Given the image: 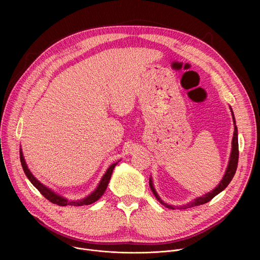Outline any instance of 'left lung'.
<instances>
[{
    "mask_svg": "<svg viewBox=\"0 0 260 260\" xmlns=\"http://www.w3.org/2000/svg\"><path fill=\"white\" fill-rule=\"evenodd\" d=\"M232 109V108H231ZM232 115H233V119H234V123H235V132H234V138H233V148H232V154H231V158H230V162H229V166H228V169H226V172H225V175L223 177V179L221 180V182L219 183L218 186L213 189L211 192L201 197V198H198L196 199L194 201L190 202L189 204L187 205H184V206H180L179 209H187V208H192L194 206H200V205H204L208 202H210L214 197H216L218 193H220L222 190H224L228 185L231 183V181L233 180L235 174H236V171H237V168H238V161H239V142H238V127L236 125V120H235V116H234V112L232 110ZM149 185H150V188L153 192V194L155 196L156 200H158L162 205H165L166 207L168 208H171V209H175L173 206H169L167 204H165L160 198L158 197V194L156 193L154 187H153V184H152V181L151 179L149 180Z\"/></svg>",
    "mask_w": 260,
    "mask_h": 260,
    "instance_id": "8db88e82",
    "label": "left lung"
}]
</instances>
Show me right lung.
<instances>
[{
    "label": "right lung",
    "mask_w": 260,
    "mask_h": 260,
    "mask_svg": "<svg viewBox=\"0 0 260 260\" xmlns=\"http://www.w3.org/2000/svg\"><path fill=\"white\" fill-rule=\"evenodd\" d=\"M20 162H21L22 169H23L27 179L30 181V183L34 185V186L40 191V193L44 198H46L49 202H51L52 204H55V205H58V206H61V207H63V206H76V207H79V206H83V205H90V204L96 202L104 194V192L106 191L107 186H108V183H109L110 178H111V175H112V172H113L115 166L117 165V162H116V164H113L112 166H110V168L107 170V172L105 173L104 177L102 178V180H101V182L99 184V186L96 187V189L91 194H89L87 198H85L83 200H80V201H68V200L61 198L60 196L54 193L53 191H51L46 186H44V185L41 182H39L38 180H37L31 175V173L27 169V166H26V164L24 161V158L22 156L21 150H20Z\"/></svg>",
    "instance_id": "add662e5"
}]
</instances>
